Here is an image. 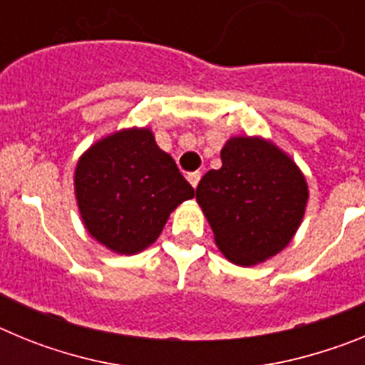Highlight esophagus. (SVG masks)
Returning a JSON list of instances; mask_svg holds the SVG:
<instances>
[{
    "label": "esophagus",
    "mask_w": 365,
    "mask_h": 365,
    "mask_svg": "<svg viewBox=\"0 0 365 365\" xmlns=\"http://www.w3.org/2000/svg\"><path fill=\"white\" fill-rule=\"evenodd\" d=\"M188 180H190V185H192L193 188H197L199 180H201V173H199V172L188 173Z\"/></svg>",
    "instance_id": "34e87169"
}]
</instances>
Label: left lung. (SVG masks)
Here are the masks:
<instances>
[{
	"mask_svg": "<svg viewBox=\"0 0 365 365\" xmlns=\"http://www.w3.org/2000/svg\"><path fill=\"white\" fill-rule=\"evenodd\" d=\"M222 166L206 172L195 199L230 263L252 267L291 243L302 225L309 186L298 164L263 137H230Z\"/></svg>",
	"mask_w": 365,
	"mask_h": 365,
	"instance_id": "1",
	"label": "left lung"
}]
</instances>
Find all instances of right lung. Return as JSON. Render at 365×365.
Wrapping results in <instances>:
<instances>
[{
  "mask_svg": "<svg viewBox=\"0 0 365 365\" xmlns=\"http://www.w3.org/2000/svg\"><path fill=\"white\" fill-rule=\"evenodd\" d=\"M83 227L111 252H143L193 188L150 128L115 131L91 144L74 170Z\"/></svg>",
  "mask_w": 365,
  "mask_h": 365,
  "instance_id": "1",
  "label": "right lung"
}]
</instances>
